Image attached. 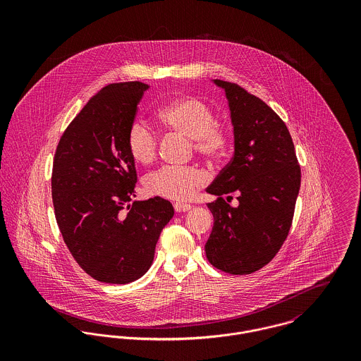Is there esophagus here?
Here are the masks:
<instances>
[{"label": "esophagus", "mask_w": 361, "mask_h": 361, "mask_svg": "<svg viewBox=\"0 0 361 361\" xmlns=\"http://www.w3.org/2000/svg\"><path fill=\"white\" fill-rule=\"evenodd\" d=\"M173 208H175L176 212H186V211H189L192 208V206L190 204H185V203H175Z\"/></svg>", "instance_id": "esophagus-1"}]
</instances>
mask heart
<instances>
[{"instance_id":"b5f03b06","label":"heart","mask_w":361,"mask_h":361,"mask_svg":"<svg viewBox=\"0 0 361 361\" xmlns=\"http://www.w3.org/2000/svg\"><path fill=\"white\" fill-rule=\"evenodd\" d=\"M158 119L164 128L190 139L193 150L208 159H218L231 146V132L226 125L215 121L209 105L197 97L182 96L161 106ZM130 157L139 164L154 159L158 136L147 125L135 121L126 136ZM206 182L204 173L193 165H164L150 172L145 179L149 195L183 202L189 200Z\"/></svg>"}]
</instances>
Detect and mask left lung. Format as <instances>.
Listing matches in <instances>:
<instances>
[{
  "instance_id": "1",
  "label": "left lung",
  "mask_w": 361,
  "mask_h": 361,
  "mask_svg": "<svg viewBox=\"0 0 361 361\" xmlns=\"http://www.w3.org/2000/svg\"><path fill=\"white\" fill-rule=\"evenodd\" d=\"M225 90L233 125L235 153L207 188L216 200L207 206L214 226L206 243L208 261L233 275L267 265L292 226L302 172L285 122L255 94L215 79ZM236 194L238 207L227 202Z\"/></svg>"
}]
</instances>
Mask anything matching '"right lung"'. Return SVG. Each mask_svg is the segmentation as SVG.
<instances>
[{"instance_id":"right-lung-1","label":"right lung","mask_w":361,"mask_h":361,"mask_svg":"<svg viewBox=\"0 0 361 361\" xmlns=\"http://www.w3.org/2000/svg\"><path fill=\"white\" fill-rule=\"evenodd\" d=\"M149 85L112 83L62 133L52 164V204L65 245L96 281L125 285L145 275L173 207L130 203L137 182L126 136Z\"/></svg>"}]
</instances>
